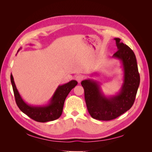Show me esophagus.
<instances>
[{
  "instance_id": "34e87169",
  "label": "esophagus",
  "mask_w": 152,
  "mask_h": 152,
  "mask_svg": "<svg viewBox=\"0 0 152 152\" xmlns=\"http://www.w3.org/2000/svg\"><path fill=\"white\" fill-rule=\"evenodd\" d=\"M75 79H76V80H77L78 82H79V83H80L81 81L83 80L84 77L82 76V75H78L76 76Z\"/></svg>"
}]
</instances>
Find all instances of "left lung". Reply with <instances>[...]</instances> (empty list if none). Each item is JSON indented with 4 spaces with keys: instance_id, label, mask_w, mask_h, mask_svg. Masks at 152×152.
<instances>
[{
    "instance_id": "obj_1",
    "label": "left lung",
    "mask_w": 152,
    "mask_h": 152,
    "mask_svg": "<svg viewBox=\"0 0 152 152\" xmlns=\"http://www.w3.org/2000/svg\"><path fill=\"white\" fill-rule=\"evenodd\" d=\"M118 50L113 56L122 61L124 83L117 96L107 98L100 93L98 84L91 80L81 82L84 89V97L90 115L99 121H108L117 118L129 110L134 103L140 76L136 56L133 50L119 38L115 39Z\"/></svg>"
}]
</instances>
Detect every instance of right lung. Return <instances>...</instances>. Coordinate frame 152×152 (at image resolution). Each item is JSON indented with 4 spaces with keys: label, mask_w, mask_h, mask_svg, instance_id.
Here are the masks:
<instances>
[{
    "label": "right lung",
    "mask_w": 152,
    "mask_h": 152,
    "mask_svg": "<svg viewBox=\"0 0 152 152\" xmlns=\"http://www.w3.org/2000/svg\"><path fill=\"white\" fill-rule=\"evenodd\" d=\"M11 81L15 101L18 108L27 116L39 122L53 121L56 120L60 117L63 112L64 103L66 96L70 91L78 84L77 81L72 80L67 84L59 86L53 96L50 103L48 106L42 107H33L26 104L20 97L12 74L11 75Z\"/></svg>",
    "instance_id": "add662e5"
}]
</instances>
